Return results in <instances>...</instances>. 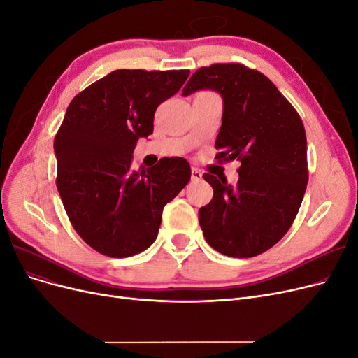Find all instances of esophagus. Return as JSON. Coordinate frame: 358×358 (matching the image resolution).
<instances>
[{"instance_id":"1","label":"esophagus","mask_w":358,"mask_h":358,"mask_svg":"<svg viewBox=\"0 0 358 358\" xmlns=\"http://www.w3.org/2000/svg\"><path fill=\"white\" fill-rule=\"evenodd\" d=\"M201 178H203L201 170H199V169H196V167H192V169H191V180L199 182V180H201Z\"/></svg>"}]
</instances>
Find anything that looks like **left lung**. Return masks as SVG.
<instances>
[{
	"mask_svg": "<svg viewBox=\"0 0 358 358\" xmlns=\"http://www.w3.org/2000/svg\"><path fill=\"white\" fill-rule=\"evenodd\" d=\"M201 90L222 99L216 158L241 161L236 187L203 176L213 188L199 210L203 236L224 255L255 257L282 239L300 209L308 185L305 128L273 82L241 64L199 69L182 95Z\"/></svg>",
	"mask_w": 358,
	"mask_h": 358,
	"instance_id": "left-lung-1",
	"label": "left lung"
}]
</instances>
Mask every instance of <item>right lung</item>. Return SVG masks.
Wrapping results in <instances>:
<instances>
[{
	"label": "right lung",
	"mask_w": 358,
	"mask_h": 358,
	"mask_svg": "<svg viewBox=\"0 0 358 358\" xmlns=\"http://www.w3.org/2000/svg\"><path fill=\"white\" fill-rule=\"evenodd\" d=\"M188 70H115L71 100L53 142L57 187L71 225L95 251L131 257L154 243L164 206L191 178L187 159L131 169L138 138L154 131L157 107Z\"/></svg>",
	"instance_id": "right-lung-1"
}]
</instances>
